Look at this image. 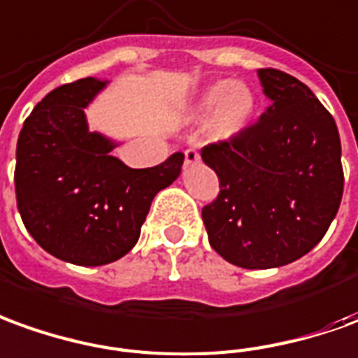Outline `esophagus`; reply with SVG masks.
I'll list each match as a JSON object with an SVG mask.
<instances>
[{
    "instance_id": "1",
    "label": "esophagus",
    "mask_w": 358,
    "mask_h": 358,
    "mask_svg": "<svg viewBox=\"0 0 358 358\" xmlns=\"http://www.w3.org/2000/svg\"><path fill=\"white\" fill-rule=\"evenodd\" d=\"M199 162H201V154H199L194 148L185 150V165H193V164H199Z\"/></svg>"
}]
</instances>
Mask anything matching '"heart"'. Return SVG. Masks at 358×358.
I'll list each match as a JSON object with an SVG mask.
<instances>
[{"mask_svg": "<svg viewBox=\"0 0 358 358\" xmlns=\"http://www.w3.org/2000/svg\"><path fill=\"white\" fill-rule=\"evenodd\" d=\"M255 108V97L248 85L238 81H218L201 95L196 115H210V134L218 140L240 134Z\"/></svg>", "mask_w": 358, "mask_h": 358, "instance_id": "1", "label": "heart"}]
</instances>
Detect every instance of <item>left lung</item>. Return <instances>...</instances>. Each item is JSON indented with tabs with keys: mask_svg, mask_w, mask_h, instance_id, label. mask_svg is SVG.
Masks as SVG:
<instances>
[{
	"mask_svg": "<svg viewBox=\"0 0 358 358\" xmlns=\"http://www.w3.org/2000/svg\"><path fill=\"white\" fill-rule=\"evenodd\" d=\"M271 107L230 140L201 150L220 193L203 208L212 250L241 268L296 261L322 241L343 196L341 140L308 85L257 71Z\"/></svg>",
	"mask_w": 358,
	"mask_h": 358,
	"instance_id": "8db88e82",
	"label": "left lung"
}]
</instances>
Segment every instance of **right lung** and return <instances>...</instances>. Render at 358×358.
Listing matches in <instances>:
<instances>
[{"label": "right lung", "mask_w": 358, "mask_h": 358, "mask_svg": "<svg viewBox=\"0 0 358 358\" xmlns=\"http://www.w3.org/2000/svg\"><path fill=\"white\" fill-rule=\"evenodd\" d=\"M107 81L83 78L50 91L17 140L15 194L24 228L54 257L83 267L117 261L136 245L150 204L181 173L185 155L130 169L117 146L90 132L83 108Z\"/></svg>", "instance_id": "1"}]
</instances>
